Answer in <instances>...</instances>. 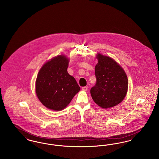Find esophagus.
Masks as SVG:
<instances>
[{
  "label": "esophagus",
  "instance_id": "1",
  "mask_svg": "<svg viewBox=\"0 0 159 159\" xmlns=\"http://www.w3.org/2000/svg\"><path fill=\"white\" fill-rule=\"evenodd\" d=\"M82 89L83 91H86L88 90V86H83L82 88Z\"/></svg>",
  "mask_w": 159,
  "mask_h": 159
}]
</instances>
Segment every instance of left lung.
Segmentation results:
<instances>
[{
	"instance_id": "obj_1",
	"label": "left lung",
	"mask_w": 159,
	"mask_h": 159,
	"mask_svg": "<svg viewBox=\"0 0 159 159\" xmlns=\"http://www.w3.org/2000/svg\"><path fill=\"white\" fill-rule=\"evenodd\" d=\"M95 66L97 82L91 89L94 102L103 108L117 106L125 98L128 80L123 69L113 59L98 53Z\"/></svg>"
}]
</instances>
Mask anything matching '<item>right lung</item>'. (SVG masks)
<instances>
[{
  "label": "right lung",
  "mask_w": 159,
  "mask_h": 159,
  "mask_svg": "<svg viewBox=\"0 0 159 159\" xmlns=\"http://www.w3.org/2000/svg\"><path fill=\"white\" fill-rule=\"evenodd\" d=\"M68 59L58 55L48 61L38 73L36 92L40 102L49 109L60 111L68 106L80 88L67 72Z\"/></svg>",
  "instance_id": "1"
}]
</instances>
